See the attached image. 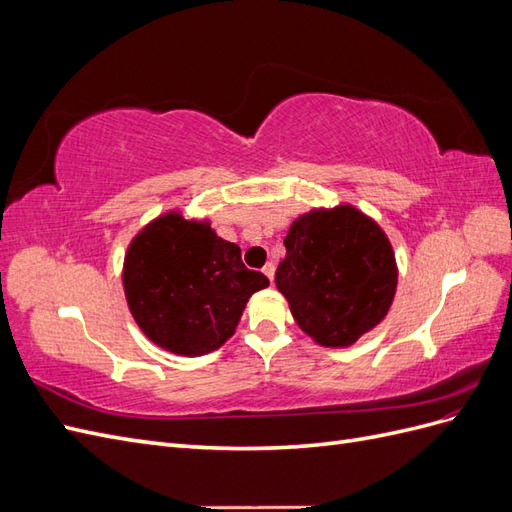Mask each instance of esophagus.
I'll list each match as a JSON object with an SVG mask.
<instances>
[{"label": "esophagus", "instance_id": "34e87169", "mask_svg": "<svg viewBox=\"0 0 512 512\" xmlns=\"http://www.w3.org/2000/svg\"><path fill=\"white\" fill-rule=\"evenodd\" d=\"M262 273L269 277V282H273V275H275V265H273V262H267V265L262 267Z\"/></svg>", "mask_w": 512, "mask_h": 512}]
</instances>
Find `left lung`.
I'll list each match as a JSON object with an SVG mask.
<instances>
[{"label":"left lung","instance_id":"obj_1","mask_svg":"<svg viewBox=\"0 0 512 512\" xmlns=\"http://www.w3.org/2000/svg\"><path fill=\"white\" fill-rule=\"evenodd\" d=\"M275 286L299 329L324 348H348L389 314L397 260L380 224L350 203L299 215L284 239Z\"/></svg>","mask_w":512,"mask_h":512}]
</instances>
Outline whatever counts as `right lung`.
Returning <instances> with one entry per match:
<instances>
[{
  "mask_svg": "<svg viewBox=\"0 0 512 512\" xmlns=\"http://www.w3.org/2000/svg\"><path fill=\"white\" fill-rule=\"evenodd\" d=\"M123 292L151 344L179 356H203L235 335L243 309L269 280L241 262L209 220L170 209L132 237L121 269Z\"/></svg>",
  "mask_w": 512,
  "mask_h": 512,
  "instance_id": "obj_1",
  "label": "right lung"
}]
</instances>
